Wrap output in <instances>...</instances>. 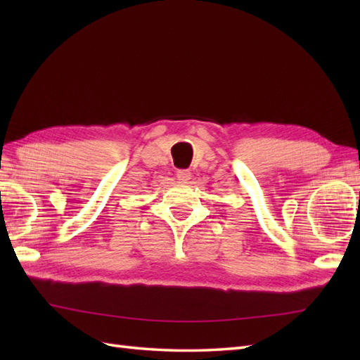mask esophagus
Listing matches in <instances>:
<instances>
[{
    "mask_svg": "<svg viewBox=\"0 0 360 360\" xmlns=\"http://www.w3.org/2000/svg\"><path fill=\"white\" fill-rule=\"evenodd\" d=\"M176 176H178V179L182 182H188L192 179V173H190V170H178L176 172Z\"/></svg>",
    "mask_w": 360,
    "mask_h": 360,
    "instance_id": "esophagus-1",
    "label": "esophagus"
}]
</instances>
